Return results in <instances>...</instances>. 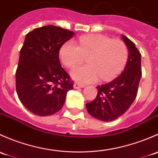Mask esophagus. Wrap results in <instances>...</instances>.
<instances>
[{
	"label": "esophagus",
	"instance_id": "1",
	"mask_svg": "<svg viewBox=\"0 0 158 158\" xmlns=\"http://www.w3.org/2000/svg\"><path fill=\"white\" fill-rule=\"evenodd\" d=\"M85 86L84 85V84H79V83H75V84H74V89H79V88H83V87H84Z\"/></svg>",
	"mask_w": 158,
	"mask_h": 158
}]
</instances>
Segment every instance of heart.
I'll use <instances>...</instances> for the list:
<instances>
[{
    "label": "heart",
    "mask_w": 158,
    "mask_h": 158,
    "mask_svg": "<svg viewBox=\"0 0 158 158\" xmlns=\"http://www.w3.org/2000/svg\"><path fill=\"white\" fill-rule=\"evenodd\" d=\"M63 64L73 68L88 56V64L78 66L71 71V77L83 84L92 83L100 77L102 81L113 78L124 67L128 58L126 45L121 40L103 35H87L80 37L78 45L68 41L60 49Z\"/></svg>",
    "instance_id": "heart-1"
}]
</instances>
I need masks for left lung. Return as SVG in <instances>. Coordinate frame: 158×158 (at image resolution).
Masks as SVG:
<instances>
[{
  "label": "left lung",
  "mask_w": 158,
  "mask_h": 158,
  "mask_svg": "<svg viewBox=\"0 0 158 158\" xmlns=\"http://www.w3.org/2000/svg\"><path fill=\"white\" fill-rule=\"evenodd\" d=\"M122 40L128 51L125 69L113 81L97 86V97L86 104L89 114L101 121H113L124 114L137 96L141 77V55L126 35H122Z\"/></svg>",
  "instance_id": "8db88e82"
}]
</instances>
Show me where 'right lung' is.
I'll return each mask as SVG.
<instances>
[{
	"mask_svg": "<svg viewBox=\"0 0 158 158\" xmlns=\"http://www.w3.org/2000/svg\"><path fill=\"white\" fill-rule=\"evenodd\" d=\"M74 34L48 25L26 35L16 71V90L23 105L35 115L47 116L59 111L68 91L73 89L58 55L63 44Z\"/></svg>",
	"mask_w": 158,
	"mask_h": 158,
	"instance_id": "obj_1",
	"label": "right lung"
}]
</instances>
